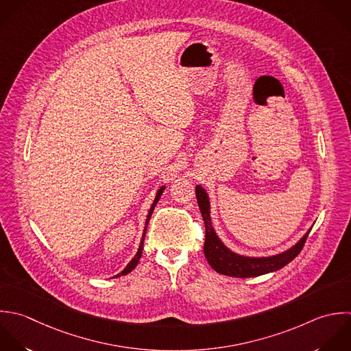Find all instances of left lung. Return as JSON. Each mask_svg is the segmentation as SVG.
Instances as JSON below:
<instances>
[{"label": "left lung", "instance_id": "1", "mask_svg": "<svg viewBox=\"0 0 351 351\" xmlns=\"http://www.w3.org/2000/svg\"><path fill=\"white\" fill-rule=\"evenodd\" d=\"M198 206L205 223V245L204 254L209 263V265L219 274L232 276V278H254L260 275H265L274 271H278L291 263L305 246L309 232L291 249L287 252L272 256V257H243L232 253L227 249L223 242L216 235L212 223H210V212H209V198L205 190L201 186L195 187Z\"/></svg>", "mask_w": 351, "mask_h": 351}]
</instances>
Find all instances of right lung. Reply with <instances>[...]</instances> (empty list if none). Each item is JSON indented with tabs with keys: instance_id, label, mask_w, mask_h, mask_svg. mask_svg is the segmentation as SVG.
I'll list each match as a JSON object with an SVG mask.
<instances>
[{
	"instance_id": "1",
	"label": "right lung",
	"mask_w": 351,
	"mask_h": 351,
	"mask_svg": "<svg viewBox=\"0 0 351 351\" xmlns=\"http://www.w3.org/2000/svg\"><path fill=\"white\" fill-rule=\"evenodd\" d=\"M165 190V187H161L158 191H157V195H156V199H154V202H153V205H152V208H150V210H149V215H147V219H146V227H147V223H149V220H150V217H152V213H153V210H154V206H156V204L158 202V199H160V197H161V194H162V191ZM146 227H145V232H143V238H142V241H141V245H139V249H138V252H136V254L134 256V258L128 263V265L117 275V276H121V275H127V274H130L136 265H138V263H139V258H141V256H142V250H143V241H145V234H146Z\"/></svg>"
}]
</instances>
